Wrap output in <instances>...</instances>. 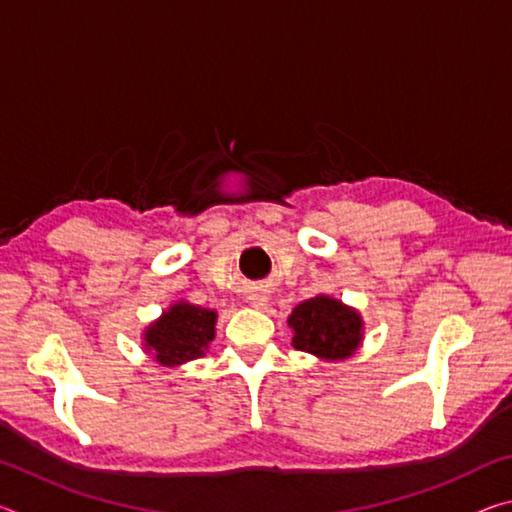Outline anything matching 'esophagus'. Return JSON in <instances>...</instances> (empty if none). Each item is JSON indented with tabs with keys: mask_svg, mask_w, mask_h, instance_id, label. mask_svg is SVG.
<instances>
[{
	"mask_svg": "<svg viewBox=\"0 0 512 512\" xmlns=\"http://www.w3.org/2000/svg\"><path fill=\"white\" fill-rule=\"evenodd\" d=\"M248 300L253 302L255 307H262V305H266V296H264V293H253V296H250Z\"/></svg>",
	"mask_w": 512,
	"mask_h": 512,
	"instance_id": "obj_1",
	"label": "esophagus"
}]
</instances>
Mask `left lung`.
Wrapping results in <instances>:
<instances>
[{"instance_id":"1","label":"left lung","mask_w":512,"mask_h":512,"mask_svg":"<svg viewBox=\"0 0 512 512\" xmlns=\"http://www.w3.org/2000/svg\"><path fill=\"white\" fill-rule=\"evenodd\" d=\"M293 348L325 361L348 359L363 341V320L357 309L329 296H316L291 311Z\"/></svg>"}]
</instances>
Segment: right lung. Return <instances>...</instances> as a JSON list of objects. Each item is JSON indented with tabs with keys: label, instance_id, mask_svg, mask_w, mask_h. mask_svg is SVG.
I'll use <instances>...</instances> for the list:
<instances>
[{
	"label": "right lung",
	"instance_id": "1",
	"mask_svg": "<svg viewBox=\"0 0 512 512\" xmlns=\"http://www.w3.org/2000/svg\"><path fill=\"white\" fill-rule=\"evenodd\" d=\"M216 311L180 300L144 329V350L160 366H183L203 357L214 341Z\"/></svg>",
	"mask_w": 512,
	"mask_h": 512
}]
</instances>
